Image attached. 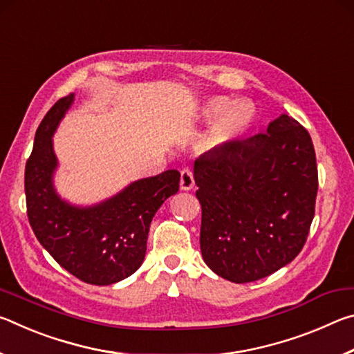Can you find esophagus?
I'll list each match as a JSON object with an SVG mask.
<instances>
[{
	"label": "esophagus",
	"mask_w": 354,
	"mask_h": 354,
	"mask_svg": "<svg viewBox=\"0 0 354 354\" xmlns=\"http://www.w3.org/2000/svg\"><path fill=\"white\" fill-rule=\"evenodd\" d=\"M179 185H181V190H190L195 185L194 173L189 169V167H184L181 170V179H179Z\"/></svg>",
	"instance_id": "esophagus-1"
}]
</instances>
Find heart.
<instances>
[{
  "label": "heart",
  "instance_id": "obj_1",
  "mask_svg": "<svg viewBox=\"0 0 354 354\" xmlns=\"http://www.w3.org/2000/svg\"><path fill=\"white\" fill-rule=\"evenodd\" d=\"M201 117L205 120L218 118L206 142L209 148H220L231 143L236 137L247 131L253 122L254 107L250 101L215 97L201 106Z\"/></svg>",
  "mask_w": 354,
  "mask_h": 354
}]
</instances>
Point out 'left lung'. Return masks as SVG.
<instances>
[{"mask_svg": "<svg viewBox=\"0 0 354 354\" xmlns=\"http://www.w3.org/2000/svg\"><path fill=\"white\" fill-rule=\"evenodd\" d=\"M200 247L218 277L242 284L266 278L306 243L319 189L306 129L281 115L266 134L232 140L195 160Z\"/></svg>", "mask_w": 354, "mask_h": 354, "instance_id": "obj_1", "label": "left lung"}]
</instances>
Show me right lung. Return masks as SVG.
<instances>
[{"label":"right lung","mask_w":354,"mask_h":354,"mask_svg":"<svg viewBox=\"0 0 354 354\" xmlns=\"http://www.w3.org/2000/svg\"><path fill=\"white\" fill-rule=\"evenodd\" d=\"M75 95L46 112L35 133L25 169L28 218L37 241L59 266L87 284L109 286L133 274L147 253L149 223L179 190V171L139 179L112 198L91 207L61 200L53 185L57 159L53 134Z\"/></svg>","instance_id":"add662e5"}]
</instances>
